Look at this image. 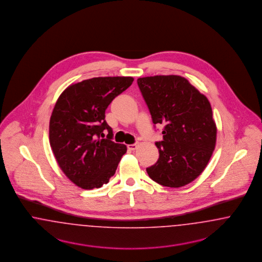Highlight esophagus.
Wrapping results in <instances>:
<instances>
[{
	"label": "esophagus",
	"mask_w": 262,
	"mask_h": 262,
	"mask_svg": "<svg viewBox=\"0 0 262 262\" xmlns=\"http://www.w3.org/2000/svg\"><path fill=\"white\" fill-rule=\"evenodd\" d=\"M137 147H138V143H135V144H131V145H128V146H127V148H129V149H131V150H134V149H136Z\"/></svg>",
	"instance_id": "esophagus-1"
}]
</instances>
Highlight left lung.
I'll list each match as a JSON object with an SVG mask.
<instances>
[{
	"label": "left lung",
	"instance_id": "1",
	"mask_svg": "<svg viewBox=\"0 0 262 262\" xmlns=\"http://www.w3.org/2000/svg\"><path fill=\"white\" fill-rule=\"evenodd\" d=\"M154 124H164L157 142L160 158L147 168L149 178L162 186L179 188L205 170L216 144L211 105L186 78L157 75L137 80Z\"/></svg>",
	"mask_w": 262,
	"mask_h": 262
}]
</instances>
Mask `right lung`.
<instances>
[{
	"mask_svg": "<svg viewBox=\"0 0 262 262\" xmlns=\"http://www.w3.org/2000/svg\"><path fill=\"white\" fill-rule=\"evenodd\" d=\"M133 81L124 76L83 80L57 99L50 119V145L60 169L82 189L108 183L127 150L125 145L112 141L113 129L104 117L110 103Z\"/></svg>",
	"mask_w": 262,
	"mask_h": 262,
	"instance_id": "1",
	"label": "right lung"
}]
</instances>
